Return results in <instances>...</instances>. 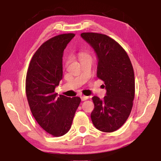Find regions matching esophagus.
Instances as JSON below:
<instances>
[{
	"instance_id": "esophagus-1",
	"label": "esophagus",
	"mask_w": 161,
	"mask_h": 161,
	"mask_svg": "<svg viewBox=\"0 0 161 161\" xmlns=\"http://www.w3.org/2000/svg\"><path fill=\"white\" fill-rule=\"evenodd\" d=\"M88 98H89L88 96H85V95H81V100H82V101H85V100H87Z\"/></svg>"
}]
</instances>
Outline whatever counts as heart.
Returning <instances> with one entry per match:
<instances>
[{
	"label": "heart",
	"instance_id": "obj_1",
	"mask_svg": "<svg viewBox=\"0 0 161 161\" xmlns=\"http://www.w3.org/2000/svg\"><path fill=\"white\" fill-rule=\"evenodd\" d=\"M86 56V55H81V57H83V56Z\"/></svg>",
	"mask_w": 161,
	"mask_h": 161
}]
</instances>
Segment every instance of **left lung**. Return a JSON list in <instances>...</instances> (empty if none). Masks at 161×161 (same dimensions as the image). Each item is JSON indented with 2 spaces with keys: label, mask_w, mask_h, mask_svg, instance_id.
<instances>
[{
  "label": "left lung",
  "mask_w": 161,
  "mask_h": 161,
  "mask_svg": "<svg viewBox=\"0 0 161 161\" xmlns=\"http://www.w3.org/2000/svg\"><path fill=\"white\" fill-rule=\"evenodd\" d=\"M81 37L94 49L97 76L106 89L103 100L92 97L95 108L91 119L98 130L112 132L125 123L132 108L135 92L133 67L123 47L108 36L84 32Z\"/></svg>",
  "instance_id": "left-lung-1"
}]
</instances>
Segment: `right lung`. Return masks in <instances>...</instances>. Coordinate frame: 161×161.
Here are the masks:
<instances>
[{"label": "right lung", "mask_w": 161, "mask_h": 161, "mask_svg": "<svg viewBox=\"0 0 161 161\" xmlns=\"http://www.w3.org/2000/svg\"><path fill=\"white\" fill-rule=\"evenodd\" d=\"M75 36L59 35L45 42L31 60L26 77V95L31 112L47 133L61 136L70 129L80 97L58 94L63 76L64 50Z\"/></svg>", "instance_id": "add662e5"}]
</instances>
